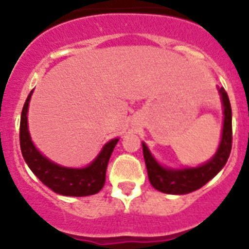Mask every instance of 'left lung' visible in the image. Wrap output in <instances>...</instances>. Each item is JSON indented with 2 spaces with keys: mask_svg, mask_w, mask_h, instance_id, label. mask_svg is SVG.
Returning a JSON list of instances; mask_svg holds the SVG:
<instances>
[{
  "mask_svg": "<svg viewBox=\"0 0 249 249\" xmlns=\"http://www.w3.org/2000/svg\"><path fill=\"white\" fill-rule=\"evenodd\" d=\"M219 93H221L224 107L223 132H222V140L218 151L210 162L197 168H163L152 157L146 144H142L148 179L157 191L168 193V195H187L193 191H197L203 187L207 182H210L223 168L224 164L227 163L231 149H232V108H231L227 92L221 89Z\"/></svg>",
  "mask_w": 249,
  "mask_h": 249,
  "instance_id": "1",
  "label": "left lung"
}]
</instances>
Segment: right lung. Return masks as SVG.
<instances>
[{
	"instance_id": "obj_1",
	"label": "right lung",
	"mask_w": 249,
	"mask_h": 249,
	"mask_svg": "<svg viewBox=\"0 0 249 249\" xmlns=\"http://www.w3.org/2000/svg\"><path fill=\"white\" fill-rule=\"evenodd\" d=\"M32 91L28 94L21 113L19 123V146L22 156L30 169L36 175L45 186L62 196L85 197L96 195L102 190L106 182V169L108 164L113 148L118 142V138L109 141L103 147L98 157L89 167L81 169L66 168L43 157L34 146L27 128V109Z\"/></svg>"
}]
</instances>
